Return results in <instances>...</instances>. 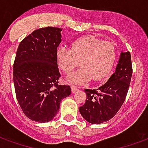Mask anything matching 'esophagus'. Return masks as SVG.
<instances>
[{
	"instance_id": "esophagus-1",
	"label": "esophagus",
	"mask_w": 148,
	"mask_h": 148,
	"mask_svg": "<svg viewBox=\"0 0 148 148\" xmlns=\"http://www.w3.org/2000/svg\"><path fill=\"white\" fill-rule=\"evenodd\" d=\"M77 90H78V88H77L76 85H71V91H72V92H73V93L76 92Z\"/></svg>"
}]
</instances>
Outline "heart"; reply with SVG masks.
Segmentation results:
<instances>
[{
    "label": "heart",
    "instance_id": "heart-1",
    "mask_svg": "<svg viewBox=\"0 0 148 148\" xmlns=\"http://www.w3.org/2000/svg\"><path fill=\"white\" fill-rule=\"evenodd\" d=\"M56 57L58 66L66 74H71L81 61L82 67L72 74L68 81L84 84L92 78L100 82L108 77L114 66L116 49L112 42L88 36L72 42L71 49L58 47Z\"/></svg>",
    "mask_w": 148,
    "mask_h": 148
}]
</instances>
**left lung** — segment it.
<instances>
[{"label":"left lung","instance_id":"left-lung-1","mask_svg":"<svg viewBox=\"0 0 148 148\" xmlns=\"http://www.w3.org/2000/svg\"><path fill=\"white\" fill-rule=\"evenodd\" d=\"M132 74L130 53H121L116 71L106 84L97 89H84L86 101L79 108L83 118L99 124L115 116L126 99Z\"/></svg>","mask_w":148,"mask_h":148}]
</instances>
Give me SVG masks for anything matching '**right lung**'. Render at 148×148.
Returning a JSON list of instances; mask_svg holds the SVG:
<instances>
[{
    "label": "right lung",
    "mask_w": 148,
    "mask_h": 148,
    "mask_svg": "<svg viewBox=\"0 0 148 148\" xmlns=\"http://www.w3.org/2000/svg\"><path fill=\"white\" fill-rule=\"evenodd\" d=\"M61 29L45 27L22 39L13 65L17 100L29 119L39 123L53 119L63 99L71 93L70 85L59 84L61 74L56 53Z\"/></svg>",
    "instance_id": "1"
}]
</instances>
